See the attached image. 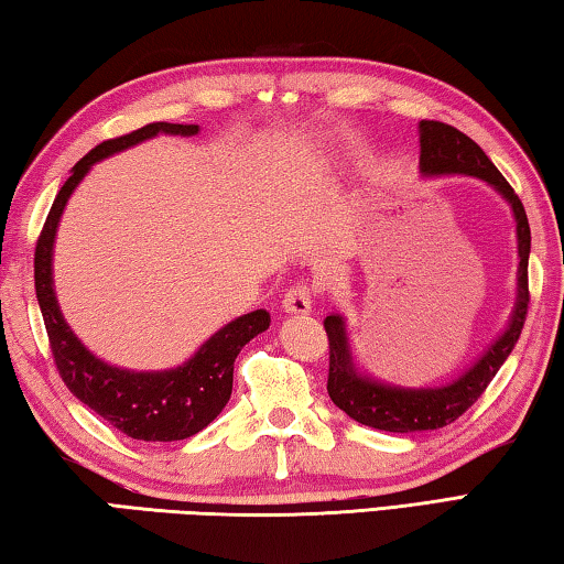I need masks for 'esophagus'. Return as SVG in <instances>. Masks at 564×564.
<instances>
[{"instance_id":"34e87169","label":"esophagus","mask_w":564,"mask_h":564,"mask_svg":"<svg viewBox=\"0 0 564 564\" xmlns=\"http://www.w3.org/2000/svg\"><path fill=\"white\" fill-rule=\"evenodd\" d=\"M313 299H316V289L311 281L293 283L283 295V308L289 313H308L313 308Z\"/></svg>"}]
</instances>
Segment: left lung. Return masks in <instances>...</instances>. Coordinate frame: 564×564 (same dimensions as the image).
<instances>
[{
  "mask_svg": "<svg viewBox=\"0 0 564 564\" xmlns=\"http://www.w3.org/2000/svg\"><path fill=\"white\" fill-rule=\"evenodd\" d=\"M420 169L423 174H467L488 181L512 204L518 218V251H520V275H518V303L508 330L492 343L488 352L475 362L453 383L443 388H395L360 373L346 336V323L338 313L323 318V328L328 336V395L343 413L352 420L378 427L388 433H415L437 431L455 423L477 398L485 393L490 380L518 343L524 318L530 308L528 285V259H530V224L520 196L508 184L498 166L485 156V151L460 129L443 121H420Z\"/></svg>",
  "mask_w": 564,
  "mask_h": 564,
  "instance_id": "8db88e82",
  "label": "left lung"
}]
</instances>
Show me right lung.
Listing matches in <instances>:
<instances>
[{"instance_id": "add662e5", "label": "right lung", "mask_w": 564, "mask_h": 564, "mask_svg": "<svg viewBox=\"0 0 564 564\" xmlns=\"http://www.w3.org/2000/svg\"><path fill=\"white\" fill-rule=\"evenodd\" d=\"M159 131L191 137L198 127L154 121L94 147L87 156L76 161L72 176L64 181L34 248L36 301H40L44 328L50 336L54 366L59 370L64 386L117 431L133 437V441L147 443L184 441V437L204 431L231 398L236 356L248 340L263 333L271 323L265 311L246 313L208 338L202 350L184 366L164 370V373H129V370L107 366V362L94 358L64 323L52 285V246L66 198L72 196L74 186L84 178L94 161L139 144Z\"/></svg>"}]
</instances>
